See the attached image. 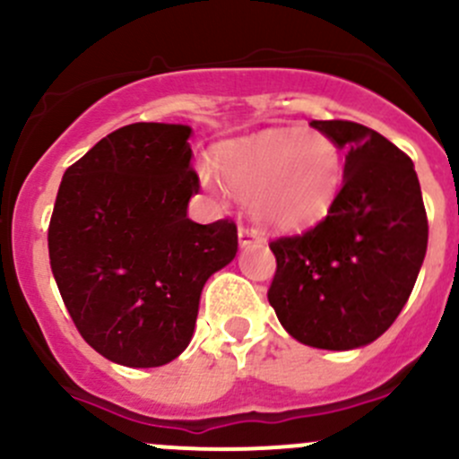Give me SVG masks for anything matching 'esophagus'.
Here are the masks:
<instances>
[{"label": "esophagus", "mask_w": 459, "mask_h": 459, "mask_svg": "<svg viewBox=\"0 0 459 459\" xmlns=\"http://www.w3.org/2000/svg\"><path fill=\"white\" fill-rule=\"evenodd\" d=\"M238 235H239V247H242V248L262 247V244H264L262 235H259L255 229H247V226H239Z\"/></svg>", "instance_id": "obj_1"}]
</instances>
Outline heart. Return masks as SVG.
<instances>
[{
  "label": "heart",
  "mask_w": 459,
  "mask_h": 459,
  "mask_svg": "<svg viewBox=\"0 0 459 459\" xmlns=\"http://www.w3.org/2000/svg\"><path fill=\"white\" fill-rule=\"evenodd\" d=\"M215 169L226 188L248 202L257 224L273 230H302L324 220L344 173L340 146L313 128H271L221 143ZM202 184L220 191L208 169Z\"/></svg>",
  "instance_id": "1"
}]
</instances>
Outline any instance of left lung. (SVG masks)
Listing matches in <instances>:
<instances>
[{"label": "left lung", "instance_id": "1", "mask_svg": "<svg viewBox=\"0 0 459 459\" xmlns=\"http://www.w3.org/2000/svg\"><path fill=\"white\" fill-rule=\"evenodd\" d=\"M311 126L346 151L344 184L316 229L271 242L268 302L302 344L351 351L404 308L427 255V211L413 161L395 143L355 122Z\"/></svg>", "mask_w": 459, "mask_h": 459}]
</instances>
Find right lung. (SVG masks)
<instances>
[{
  "instance_id": "add662e5",
  "label": "right lung",
  "mask_w": 459,
  "mask_h": 459,
  "mask_svg": "<svg viewBox=\"0 0 459 459\" xmlns=\"http://www.w3.org/2000/svg\"><path fill=\"white\" fill-rule=\"evenodd\" d=\"M191 133L155 122L117 128L59 184L48 226L55 281L82 337L122 367L182 355L204 284L238 253L233 221L188 220L200 191Z\"/></svg>"
}]
</instances>
